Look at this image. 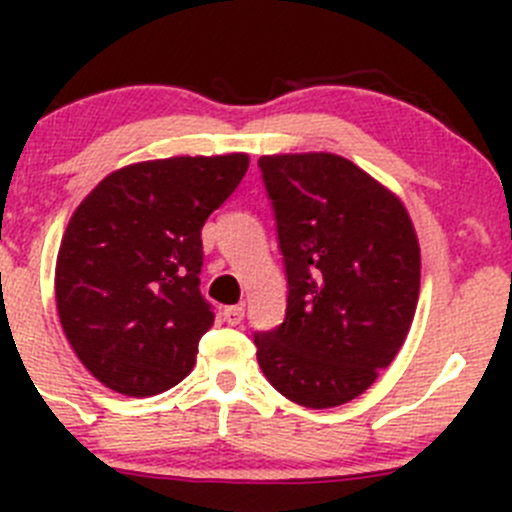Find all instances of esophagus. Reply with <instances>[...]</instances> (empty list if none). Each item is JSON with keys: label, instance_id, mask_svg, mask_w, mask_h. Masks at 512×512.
<instances>
[{"label": "esophagus", "instance_id": "1", "mask_svg": "<svg viewBox=\"0 0 512 512\" xmlns=\"http://www.w3.org/2000/svg\"><path fill=\"white\" fill-rule=\"evenodd\" d=\"M223 317H225L227 324L237 327V324L242 322V317H245V307H242V304H232V307H225Z\"/></svg>", "mask_w": 512, "mask_h": 512}]
</instances>
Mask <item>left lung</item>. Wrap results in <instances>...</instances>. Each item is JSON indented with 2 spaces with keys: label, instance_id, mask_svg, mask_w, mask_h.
<instances>
[{
  "label": "left lung",
  "instance_id": "8db88e82",
  "mask_svg": "<svg viewBox=\"0 0 512 512\" xmlns=\"http://www.w3.org/2000/svg\"><path fill=\"white\" fill-rule=\"evenodd\" d=\"M287 275L285 322L255 334L289 401L332 409L364 394L414 322L421 252L394 193L334 153L262 156Z\"/></svg>",
  "mask_w": 512,
  "mask_h": 512
}]
</instances>
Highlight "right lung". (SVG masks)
<instances>
[{
  "label": "right lung",
  "instance_id": "obj_1",
  "mask_svg": "<svg viewBox=\"0 0 512 512\" xmlns=\"http://www.w3.org/2000/svg\"><path fill=\"white\" fill-rule=\"evenodd\" d=\"M247 165L245 153L126 165L71 215L56 257V309L103 386L141 399L190 374L215 322L200 294V230Z\"/></svg>",
  "mask_w": 512,
  "mask_h": 512
}]
</instances>
